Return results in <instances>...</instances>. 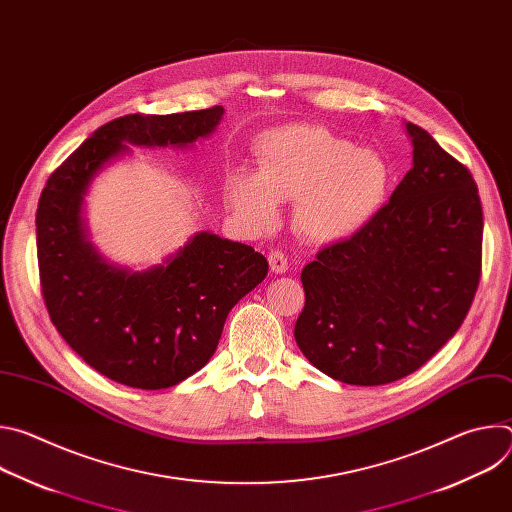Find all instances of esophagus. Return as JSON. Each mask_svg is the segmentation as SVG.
<instances>
[{
	"instance_id": "1",
	"label": "esophagus",
	"mask_w": 512,
	"mask_h": 512,
	"mask_svg": "<svg viewBox=\"0 0 512 512\" xmlns=\"http://www.w3.org/2000/svg\"><path fill=\"white\" fill-rule=\"evenodd\" d=\"M269 267H271L273 273H285L287 267H289L285 253L279 251V249H277V251H271V253H269Z\"/></svg>"
}]
</instances>
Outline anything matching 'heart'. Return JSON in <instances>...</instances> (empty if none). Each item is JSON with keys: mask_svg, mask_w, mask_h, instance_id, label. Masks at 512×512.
<instances>
[{"mask_svg": "<svg viewBox=\"0 0 512 512\" xmlns=\"http://www.w3.org/2000/svg\"><path fill=\"white\" fill-rule=\"evenodd\" d=\"M391 172L371 150L320 125H285L261 135L257 172L235 174L231 202L257 227L277 216V202L296 204V227L312 243L356 235L385 202Z\"/></svg>", "mask_w": 512, "mask_h": 512, "instance_id": "b5f03b06", "label": "heart"}]
</instances>
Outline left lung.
<instances>
[{"instance_id":"left-lung-1","label":"left lung","mask_w":512,"mask_h":512,"mask_svg":"<svg viewBox=\"0 0 512 512\" xmlns=\"http://www.w3.org/2000/svg\"><path fill=\"white\" fill-rule=\"evenodd\" d=\"M413 168L356 235L302 269L296 342L348 385H387L462 326L482 273V204L470 170L407 123Z\"/></svg>"}]
</instances>
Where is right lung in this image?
I'll return each mask as SVG.
<instances>
[{"mask_svg": "<svg viewBox=\"0 0 512 512\" xmlns=\"http://www.w3.org/2000/svg\"><path fill=\"white\" fill-rule=\"evenodd\" d=\"M223 107L133 113L101 125L46 180L36 210L42 298L66 344L89 367L135 389H168L214 354L231 308L267 275L253 247L196 235L168 265L129 273L85 241L83 194L97 170L137 145H186L214 131Z\"/></svg>", "mask_w": 512, "mask_h": 512, "instance_id": "1", "label": "right lung"}]
</instances>
